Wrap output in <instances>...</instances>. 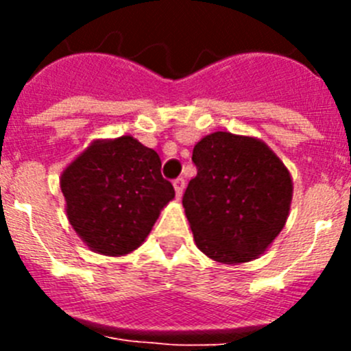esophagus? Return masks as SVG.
<instances>
[{
	"mask_svg": "<svg viewBox=\"0 0 351 351\" xmlns=\"http://www.w3.org/2000/svg\"><path fill=\"white\" fill-rule=\"evenodd\" d=\"M184 179L182 178H178L176 181H173V190H176V195H178V198L182 197V191H184Z\"/></svg>",
	"mask_w": 351,
	"mask_h": 351,
	"instance_id": "1",
	"label": "esophagus"
}]
</instances>
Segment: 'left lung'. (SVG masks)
I'll return each instance as SVG.
<instances>
[{
  "label": "left lung",
  "mask_w": 351,
  "mask_h": 351,
  "mask_svg": "<svg viewBox=\"0 0 351 351\" xmlns=\"http://www.w3.org/2000/svg\"><path fill=\"white\" fill-rule=\"evenodd\" d=\"M197 176L182 197L195 244L218 263L263 255L290 214V170L263 141L214 132L195 144Z\"/></svg>",
  "instance_id": "left-lung-1"
}]
</instances>
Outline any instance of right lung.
<instances>
[{"label":"right lung","instance_id":"1","mask_svg":"<svg viewBox=\"0 0 351 351\" xmlns=\"http://www.w3.org/2000/svg\"><path fill=\"white\" fill-rule=\"evenodd\" d=\"M160 169L156 151L132 135L96 138L64 167L60 188L66 218L89 250L123 256L144 244L176 197Z\"/></svg>","mask_w":351,"mask_h":351}]
</instances>
